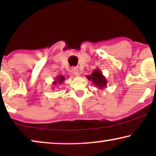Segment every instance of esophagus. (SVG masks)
Here are the masks:
<instances>
[{
  "mask_svg": "<svg viewBox=\"0 0 156 156\" xmlns=\"http://www.w3.org/2000/svg\"><path fill=\"white\" fill-rule=\"evenodd\" d=\"M72 72H73V74H74V75H76V76L80 75V70L77 69V68H76V67L72 68Z\"/></svg>",
  "mask_w": 156,
  "mask_h": 156,
  "instance_id": "34e87169",
  "label": "esophagus"
}]
</instances>
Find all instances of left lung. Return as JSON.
I'll use <instances>...</instances> for the list:
<instances>
[{
	"label": "left lung",
	"instance_id": "left-lung-1",
	"mask_svg": "<svg viewBox=\"0 0 156 156\" xmlns=\"http://www.w3.org/2000/svg\"><path fill=\"white\" fill-rule=\"evenodd\" d=\"M87 78L100 89H104L107 85V80L99 68L94 70L91 75H87Z\"/></svg>",
	"mask_w": 156,
	"mask_h": 156
}]
</instances>
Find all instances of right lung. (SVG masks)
I'll return each instance as SVG.
<instances>
[{
	"instance_id": "obj_1",
	"label": "right lung",
	"mask_w": 156,
	"mask_h": 156,
	"mask_svg": "<svg viewBox=\"0 0 156 156\" xmlns=\"http://www.w3.org/2000/svg\"><path fill=\"white\" fill-rule=\"evenodd\" d=\"M65 79H66L65 76H64L63 75L57 76L56 78L55 79L54 82H52V84H53V85H57V84L60 85V84H62V82L65 80ZM58 85H57V86H58ZM52 88H53V87H52Z\"/></svg>"
}]
</instances>
